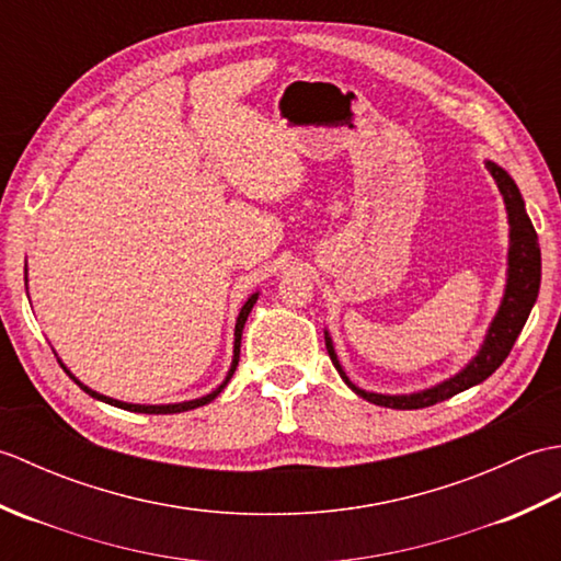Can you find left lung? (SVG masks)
Instances as JSON below:
<instances>
[{"mask_svg":"<svg viewBox=\"0 0 561 561\" xmlns=\"http://www.w3.org/2000/svg\"><path fill=\"white\" fill-rule=\"evenodd\" d=\"M486 169H490L506 202L508 224H511V248H508V284H506L504 301H502V308H499L490 332H486V340L482 344L480 354L474 356L472 364L465 368L462 374H458L456 378H450L446 383H440L432 390L414 392V396H376V392H366L362 388H356L352 380L344 376L342 366L337 362V354L332 350V342L325 335V347L332 364H335L340 376L344 378V383H347L356 396H362L364 400L380 404V408H392V410L432 408V404L440 400H448L462 390L482 383L484 378H490L496 368L504 364L508 352L514 350V342L520 335L523 325H526L530 308L535 299H538V291H540V243H538V233L533 229V221L526 214V207H523V197L518 193L516 183L511 181L504 169H499V165L492 161L486 163Z\"/></svg>","mask_w":561,"mask_h":561,"instance_id":"left-lung-1","label":"left lung"}]
</instances>
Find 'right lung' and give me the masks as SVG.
I'll use <instances>...</instances> for the list:
<instances>
[{
    "mask_svg": "<svg viewBox=\"0 0 561 561\" xmlns=\"http://www.w3.org/2000/svg\"><path fill=\"white\" fill-rule=\"evenodd\" d=\"M257 301V294H253L250 296V299L245 301V306L241 308V316H238V320H236V344H233V364H231V371H229V376H226V380L224 383L214 390V392H209V396H205V398H199V400H190V402H181V404H127V402H121V400H113V398H105V396H99L96 390H91V388H87L83 383H79V380L71 376L67 368L65 371L69 374V378L75 380V383L83 390V392H89L91 398H99V400H103V402H108V404H115V408H121V410H129V412H141V414H175V412H187V410H195V408H202V404H207V402H211L214 398L219 396V392L226 388V383H229L231 380V376H233V371H236V366H238V354H241V332H243V325H245V320H248V313L253 311V304Z\"/></svg>",
    "mask_w": 561,
    "mask_h": 561,
    "instance_id": "right-lung-1",
    "label": "right lung"
}]
</instances>
